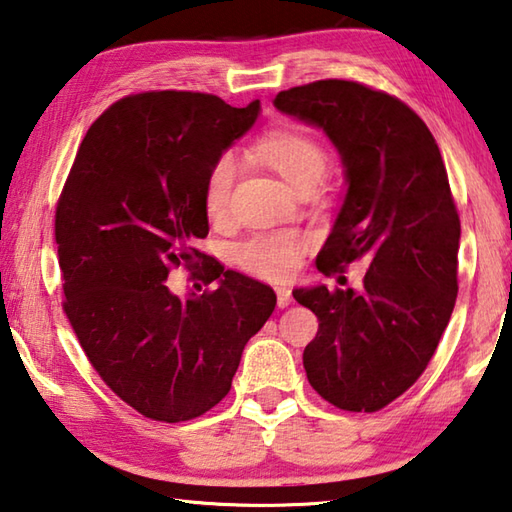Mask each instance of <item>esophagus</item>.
<instances>
[{
	"label": "esophagus",
	"mask_w": 512,
	"mask_h": 512,
	"mask_svg": "<svg viewBox=\"0 0 512 512\" xmlns=\"http://www.w3.org/2000/svg\"><path fill=\"white\" fill-rule=\"evenodd\" d=\"M275 293H277V306H280V309H286V306L293 302L291 288H288V286H277Z\"/></svg>",
	"instance_id": "esophagus-1"
}]
</instances>
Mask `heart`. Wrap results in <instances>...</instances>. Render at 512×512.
<instances>
[{
	"mask_svg": "<svg viewBox=\"0 0 512 512\" xmlns=\"http://www.w3.org/2000/svg\"><path fill=\"white\" fill-rule=\"evenodd\" d=\"M255 154L259 161H264L280 174L295 192L304 185L318 188L329 167L327 150L300 129H273L255 143ZM235 176L237 161L232 154H221L210 165L206 183H203V208L210 219H221L226 215ZM304 248L306 241L300 232L277 230L262 232V235L244 241L235 250V257L237 264L248 273L266 277V280H282L295 271Z\"/></svg>",
	"mask_w": 512,
	"mask_h": 512,
	"instance_id": "heart-1",
	"label": "heart"
}]
</instances>
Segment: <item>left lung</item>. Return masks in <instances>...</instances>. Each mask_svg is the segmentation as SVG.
<instances>
[{"instance_id": "obj_1", "label": "left lung", "mask_w": 512, "mask_h": 512, "mask_svg": "<svg viewBox=\"0 0 512 512\" xmlns=\"http://www.w3.org/2000/svg\"><path fill=\"white\" fill-rule=\"evenodd\" d=\"M273 105L327 134L347 192L318 253L331 273L367 259L360 288H295L320 320L304 369L324 401L376 412L423 374L457 300L461 224L430 129L394 96L349 80L280 91Z\"/></svg>"}]
</instances>
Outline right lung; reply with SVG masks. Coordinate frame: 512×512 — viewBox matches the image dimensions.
<instances>
[{"label":"right lung","instance_id":"add662e5","mask_svg":"<svg viewBox=\"0 0 512 512\" xmlns=\"http://www.w3.org/2000/svg\"><path fill=\"white\" fill-rule=\"evenodd\" d=\"M259 100L150 91L118 100L82 141L55 210L64 313L100 378L165 423L206 414L230 392L246 342L271 318V286L206 273L212 293L179 297L172 266L194 268L208 235L210 165L255 125Z\"/></svg>","mask_w":512,"mask_h":512}]
</instances>
